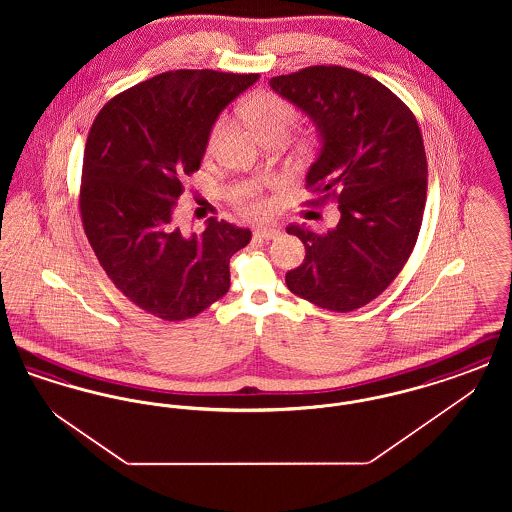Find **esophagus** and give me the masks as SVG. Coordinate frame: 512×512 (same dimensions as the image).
Instances as JSON below:
<instances>
[{
	"mask_svg": "<svg viewBox=\"0 0 512 512\" xmlns=\"http://www.w3.org/2000/svg\"><path fill=\"white\" fill-rule=\"evenodd\" d=\"M253 236L257 238V240H276L278 236H280V230H276V228H257L255 232H253Z\"/></svg>",
	"mask_w": 512,
	"mask_h": 512,
	"instance_id": "obj_1",
	"label": "esophagus"
}]
</instances>
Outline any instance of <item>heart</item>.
<instances>
[{"label":"heart","mask_w":512,"mask_h":512,"mask_svg":"<svg viewBox=\"0 0 512 512\" xmlns=\"http://www.w3.org/2000/svg\"><path fill=\"white\" fill-rule=\"evenodd\" d=\"M242 113L245 119L255 126V130L263 136H286L292 128L293 122L297 121V109L293 107L292 101H288L274 92H255L242 103ZM228 117L219 115L205 138V151L215 153L219 147L220 140L226 132ZM236 205L249 217H263L267 215L270 205L267 199L261 197L255 186H249L236 194Z\"/></svg>","instance_id":"1"}]
</instances>
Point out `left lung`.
I'll list each match as a JSON object with an SVG mask.
<instances>
[{
    "label": "left lung",
    "mask_w": 512,
    "mask_h": 512,
    "mask_svg": "<svg viewBox=\"0 0 512 512\" xmlns=\"http://www.w3.org/2000/svg\"><path fill=\"white\" fill-rule=\"evenodd\" d=\"M274 92L317 124L322 146L305 188L336 201L340 222L317 234L288 226L305 261L286 274L290 292L349 313L384 292L413 253L428 190V163L413 111L372 76L315 65L274 76Z\"/></svg>",
    "instance_id": "8db88e82"
}]
</instances>
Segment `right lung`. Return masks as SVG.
Segmentation results:
<instances>
[{"mask_svg": "<svg viewBox=\"0 0 512 512\" xmlns=\"http://www.w3.org/2000/svg\"><path fill=\"white\" fill-rule=\"evenodd\" d=\"M259 74L169 71L109 99L82 163L80 219L99 265L136 307L178 322L230 288V257L251 232L215 217L199 236L174 222L184 180L199 171L220 111Z\"/></svg>", "mask_w": 512, "mask_h": 512, "instance_id": "obj_1", "label": "right lung"}]
</instances>
